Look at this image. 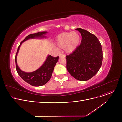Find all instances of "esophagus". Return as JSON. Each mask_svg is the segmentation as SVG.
Here are the masks:
<instances>
[{
	"mask_svg": "<svg viewBox=\"0 0 122 122\" xmlns=\"http://www.w3.org/2000/svg\"><path fill=\"white\" fill-rule=\"evenodd\" d=\"M65 55L64 54H61L60 55H59V57L60 58H65Z\"/></svg>",
	"mask_w": 122,
	"mask_h": 122,
	"instance_id": "obj_1",
	"label": "esophagus"
}]
</instances>
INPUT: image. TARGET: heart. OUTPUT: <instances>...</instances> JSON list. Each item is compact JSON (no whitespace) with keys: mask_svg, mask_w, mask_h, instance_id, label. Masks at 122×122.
I'll return each mask as SVG.
<instances>
[{"mask_svg":"<svg viewBox=\"0 0 122 122\" xmlns=\"http://www.w3.org/2000/svg\"><path fill=\"white\" fill-rule=\"evenodd\" d=\"M80 41L81 36L78 32H64L56 37L55 43L58 47H64L66 52L71 53L78 47Z\"/></svg>","mask_w":122,"mask_h":122,"instance_id":"heart-1","label":"heart"}]
</instances>
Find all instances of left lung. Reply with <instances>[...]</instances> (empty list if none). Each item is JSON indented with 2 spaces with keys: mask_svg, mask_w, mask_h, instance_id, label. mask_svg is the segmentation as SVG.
<instances>
[{
  "mask_svg": "<svg viewBox=\"0 0 122 122\" xmlns=\"http://www.w3.org/2000/svg\"><path fill=\"white\" fill-rule=\"evenodd\" d=\"M76 30L81 33V43L72 54L67 55V69L76 79L86 81L97 74L103 60L101 45L95 35L81 28Z\"/></svg>",
  "mask_w": 122,
  "mask_h": 122,
  "instance_id": "obj_1",
  "label": "left lung"
}]
</instances>
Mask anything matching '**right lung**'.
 Wrapping results in <instances>:
<instances>
[{"label": "right lung", "mask_w": 122, "mask_h": 122, "mask_svg": "<svg viewBox=\"0 0 122 122\" xmlns=\"http://www.w3.org/2000/svg\"><path fill=\"white\" fill-rule=\"evenodd\" d=\"M47 33V31L38 32L37 33L30 34L28 35L21 42L19 46L17 52L15 57V62L16 66V70L18 74L20 77L29 84L35 86H43L49 81L52 76L54 67L56 63L58 61L59 56L53 57L52 56L48 55L46 61H44L41 66L33 72H25L19 67L17 62V57L19 49L22 43L29 39L31 38H46V36L45 35Z\"/></svg>", "instance_id": "add662e5"}]
</instances>
